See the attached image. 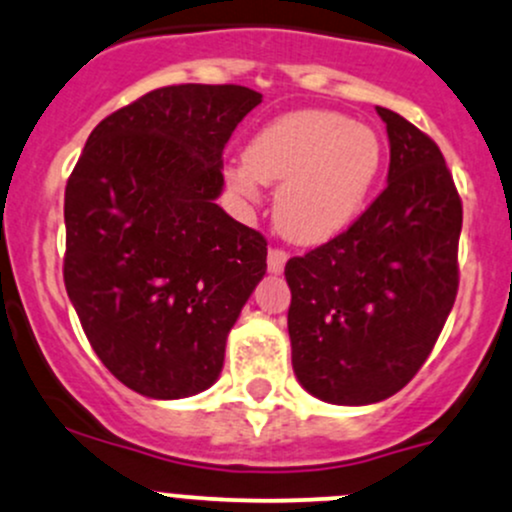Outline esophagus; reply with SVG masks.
<instances>
[{
	"instance_id": "esophagus-1",
	"label": "esophagus",
	"mask_w": 512,
	"mask_h": 512,
	"mask_svg": "<svg viewBox=\"0 0 512 512\" xmlns=\"http://www.w3.org/2000/svg\"><path fill=\"white\" fill-rule=\"evenodd\" d=\"M285 261H288V254H285L283 249H268V271L271 273H283L285 268Z\"/></svg>"
}]
</instances>
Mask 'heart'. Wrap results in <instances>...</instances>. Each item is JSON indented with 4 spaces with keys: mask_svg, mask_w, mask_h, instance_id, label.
Here are the masks:
<instances>
[{
    "mask_svg": "<svg viewBox=\"0 0 512 512\" xmlns=\"http://www.w3.org/2000/svg\"><path fill=\"white\" fill-rule=\"evenodd\" d=\"M381 168L383 144L371 126L339 112L300 109L251 136L244 163L227 168V183L244 200H256L261 183H280L278 229L295 244L317 246L356 222Z\"/></svg>",
    "mask_w": 512,
    "mask_h": 512,
    "instance_id": "obj_1",
    "label": "heart"
}]
</instances>
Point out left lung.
<instances>
[{"label":"left lung","instance_id":"left-lung-1","mask_svg":"<svg viewBox=\"0 0 512 512\" xmlns=\"http://www.w3.org/2000/svg\"><path fill=\"white\" fill-rule=\"evenodd\" d=\"M390 141L388 185L346 232L285 263L295 376L334 405H368L408 386L459 288L461 197L442 151L376 107Z\"/></svg>","mask_w":512,"mask_h":512}]
</instances>
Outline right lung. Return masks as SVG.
Instances as JSON below:
<instances>
[{
    "label": "right lung",
    "mask_w": 512,
    "mask_h": 512,
    "mask_svg": "<svg viewBox=\"0 0 512 512\" xmlns=\"http://www.w3.org/2000/svg\"><path fill=\"white\" fill-rule=\"evenodd\" d=\"M261 104L241 85L153 90L92 129L65 185L63 278L82 329L126 388H210L266 273V239L217 205L222 151Z\"/></svg>",
    "instance_id": "obj_1"
}]
</instances>
